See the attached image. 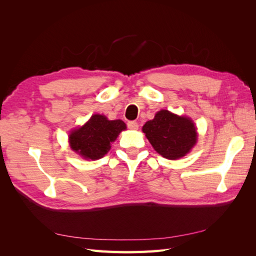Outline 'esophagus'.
Returning a JSON list of instances; mask_svg holds the SVG:
<instances>
[{"mask_svg": "<svg viewBox=\"0 0 256 256\" xmlns=\"http://www.w3.org/2000/svg\"><path fill=\"white\" fill-rule=\"evenodd\" d=\"M127 127H128L129 129L136 130V129L138 128V122H134V120H130V122H127Z\"/></svg>", "mask_w": 256, "mask_h": 256, "instance_id": "esophagus-1", "label": "esophagus"}]
</instances>
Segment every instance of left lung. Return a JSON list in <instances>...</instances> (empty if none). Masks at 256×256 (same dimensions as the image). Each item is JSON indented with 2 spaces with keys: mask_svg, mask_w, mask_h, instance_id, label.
<instances>
[{
  "mask_svg": "<svg viewBox=\"0 0 256 256\" xmlns=\"http://www.w3.org/2000/svg\"><path fill=\"white\" fill-rule=\"evenodd\" d=\"M143 132L157 152L171 160L184 157L196 142V128L192 120L166 110L146 122Z\"/></svg>",
  "mask_w": 256,
  "mask_h": 256,
  "instance_id": "8db88e82",
  "label": "left lung"
}]
</instances>
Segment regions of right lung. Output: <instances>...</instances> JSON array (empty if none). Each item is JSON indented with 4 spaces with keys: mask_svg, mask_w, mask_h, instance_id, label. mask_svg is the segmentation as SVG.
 Returning <instances> with one entry per match:
<instances>
[{
    "mask_svg": "<svg viewBox=\"0 0 256 256\" xmlns=\"http://www.w3.org/2000/svg\"><path fill=\"white\" fill-rule=\"evenodd\" d=\"M126 124L120 120H109L104 115H92L83 127L74 130L69 136L72 148L85 159L102 158L110 150Z\"/></svg>",
    "mask_w": 256,
    "mask_h": 256,
    "instance_id": "1",
    "label": "right lung"
}]
</instances>
